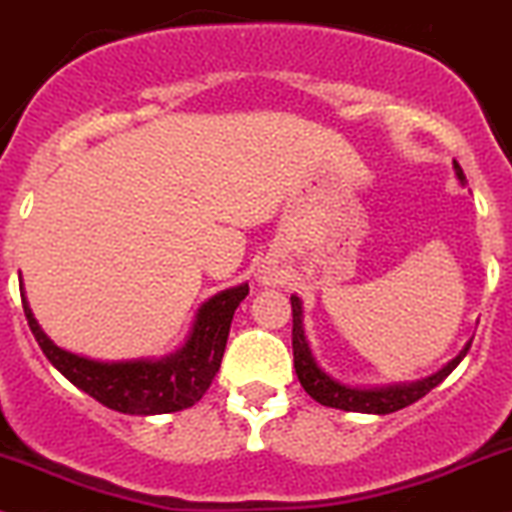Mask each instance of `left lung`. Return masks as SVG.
Listing matches in <instances>:
<instances>
[{"label":"left lung","mask_w":512,"mask_h":512,"mask_svg":"<svg viewBox=\"0 0 512 512\" xmlns=\"http://www.w3.org/2000/svg\"><path fill=\"white\" fill-rule=\"evenodd\" d=\"M455 174L457 179L465 181L460 164L455 161ZM293 305V358H295V374H298L303 389L313 396L318 404L331 409H343V412H364V414H391L399 412V409L409 407L414 401L422 399L424 394L434 389L437 384H442L447 376L452 374L457 364H460L465 353L470 351V343L465 346V351L444 366L442 371H437L429 379L417 381V384H401V386H384V389H353V386H343L338 381H333L326 371L318 369V364L310 356L308 341H305L303 333V308H300V298L293 295L290 298Z\"/></svg>","instance_id":"left-lung-1"}]
</instances>
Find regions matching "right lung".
Here are the masks:
<instances>
[{"mask_svg":"<svg viewBox=\"0 0 512 512\" xmlns=\"http://www.w3.org/2000/svg\"><path fill=\"white\" fill-rule=\"evenodd\" d=\"M247 293L250 288L240 285L207 300L199 308L189 341L174 356L161 358V361H123V364H103V361L62 351L37 326L25 298H22V308H25L32 336L40 343L47 361L70 384L83 389L103 407L146 417V414L181 412L202 399L222 364L234 310L247 298Z\"/></svg>","mask_w":512,"mask_h":512,"instance_id":"1","label":"right lung"}]
</instances>
